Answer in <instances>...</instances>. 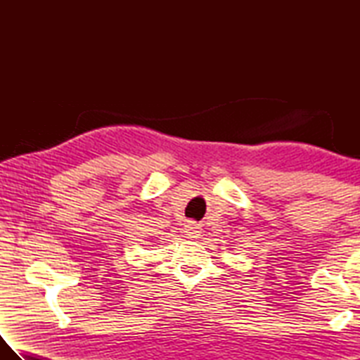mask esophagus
Returning a JSON list of instances; mask_svg holds the SVG:
<instances>
[{
  "mask_svg": "<svg viewBox=\"0 0 360 360\" xmlns=\"http://www.w3.org/2000/svg\"><path fill=\"white\" fill-rule=\"evenodd\" d=\"M186 233L188 235V238H198L201 235V227L190 221V223L186 224Z\"/></svg>",
  "mask_w": 360,
  "mask_h": 360,
  "instance_id": "obj_1",
  "label": "esophagus"
}]
</instances>
